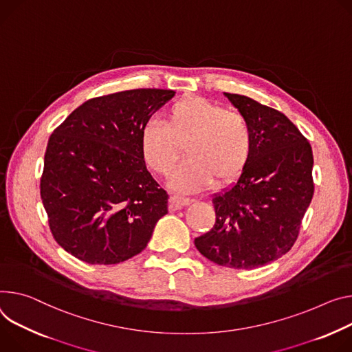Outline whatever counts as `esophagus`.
Wrapping results in <instances>:
<instances>
[{"label":"esophagus","instance_id":"obj_1","mask_svg":"<svg viewBox=\"0 0 352 352\" xmlns=\"http://www.w3.org/2000/svg\"><path fill=\"white\" fill-rule=\"evenodd\" d=\"M192 202H194V199H190V198L179 197V195H173L170 198V209L171 210H178V209H181V208H184V206H186L189 204H192Z\"/></svg>","mask_w":352,"mask_h":352}]
</instances>
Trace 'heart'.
I'll use <instances>...</instances> for the list:
<instances>
[{"label":"heart","mask_w":352,"mask_h":352,"mask_svg":"<svg viewBox=\"0 0 352 352\" xmlns=\"http://www.w3.org/2000/svg\"><path fill=\"white\" fill-rule=\"evenodd\" d=\"M188 158L175 170L171 186L194 192L213 179L229 184L247 168L254 147L248 120L239 112L198 95L174 102L167 123L147 120L140 132V151L146 166L167 177L182 153Z\"/></svg>","instance_id":"obj_1"}]
</instances>
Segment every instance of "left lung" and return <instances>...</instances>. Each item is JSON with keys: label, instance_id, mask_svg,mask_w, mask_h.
I'll list each match as a JSON object with an SVG mask.
<instances>
[{"label": "left lung", "instance_id": "obj_1", "mask_svg": "<svg viewBox=\"0 0 352 352\" xmlns=\"http://www.w3.org/2000/svg\"><path fill=\"white\" fill-rule=\"evenodd\" d=\"M225 95L251 126L252 155L237 184L212 199L214 226L195 245L214 264L252 270L294 247L314 192L313 153L282 112L244 95Z\"/></svg>", "mask_w": 352, "mask_h": 352}]
</instances>
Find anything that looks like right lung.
<instances>
[{"label": "right lung", "instance_id": "add662e5", "mask_svg": "<svg viewBox=\"0 0 352 352\" xmlns=\"http://www.w3.org/2000/svg\"><path fill=\"white\" fill-rule=\"evenodd\" d=\"M138 88L91 98L52 133L41 198L57 244L91 265H111L142 252L168 195L153 179L140 132L174 97Z\"/></svg>", "mask_w": 352, "mask_h": 352}]
</instances>
